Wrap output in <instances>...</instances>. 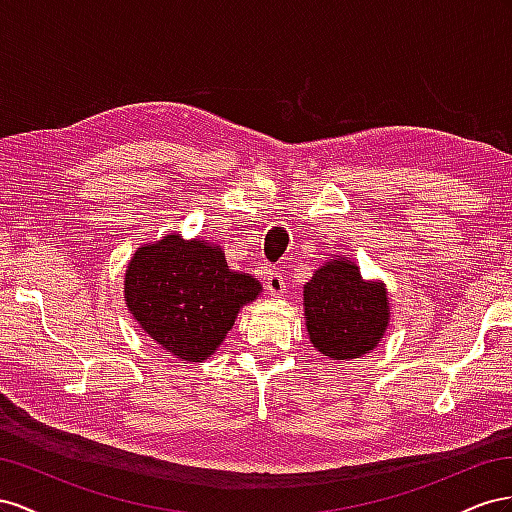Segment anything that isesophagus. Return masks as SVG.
I'll return each instance as SVG.
<instances>
[{"mask_svg":"<svg viewBox=\"0 0 512 512\" xmlns=\"http://www.w3.org/2000/svg\"><path fill=\"white\" fill-rule=\"evenodd\" d=\"M266 289H268V294L274 296V298H279V296L285 294V279H283V274L279 270H272L268 274Z\"/></svg>","mask_w":512,"mask_h":512,"instance_id":"1","label":"esophagus"}]
</instances>
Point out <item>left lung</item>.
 <instances>
[{
	"label": "left lung",
	"mask_w": 512,
	"mask_h": 512,
	"mask_svg": "<svg viewBox=\"0 0 512 512\" xmlns=\"http://www.w3.org/2000/svg\"><path fill=\"white\" fill-rule=\"evenodd\" d=\"M302 296L306 334L330 360L373 352L390 326L386 283L362 279L358 264L345 255L326 259L304 285Z\"/></svg>",
	"instance_id": "left-lung-1"
}]
</instances>
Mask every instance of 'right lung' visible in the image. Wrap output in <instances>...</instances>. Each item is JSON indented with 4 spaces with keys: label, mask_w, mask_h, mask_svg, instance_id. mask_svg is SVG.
I'll list each match as a JSON object with an SVG mask.
<instances>
[{
    "label": "right lung",
    "mask_w": 512,
    "mask_h": 512,
    "mask_svg": "<svg viewBox=\"0 0 512 512\" xmlns=\"http://www.w3.org/2000/svg\"><path fill=\"white\" fill-rule=\"evenodd\" d=\"M259 296L261 283L231 270L221 246L182 233L141 244L124 274V300L139 328L186 362L208 360L242 306Z\"/></svg>",
    "instance_id": "obj_1"
}]
</instances>
